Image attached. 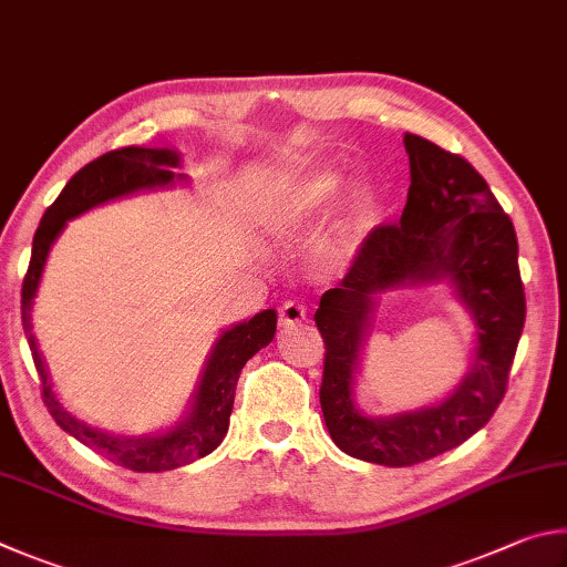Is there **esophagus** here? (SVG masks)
Segmentation results:
<instances>
[{
  "mask_svg": "<svg viewBox=\"0 0 567 567\" xmlns=\"http://www.w3.org/2000/svg\"><path fill=\"white\" fill-rule=\"evenodd\" d=\"M306 306L299 301H286L278 311V321H281V329H293V326H301L306 321Z\"/></svg>",
  "mask_w": 567,
  "mask_h": 567,
  "instance_id": "esophagus-1",
  "label": "esophagus"
}]
</instances>
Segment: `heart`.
Masks as SVG:
<instances>
[{
    "instance_id": "obj_1",
    "label": "heart",
    "mask_w": 567,
    "mask_h": 567,
    "mask_svg": "<svg viewBox=\"0 0 567 567\" xmlns=\"http://www.w3.org/2000/svg\"><path fill=\"white\" fill-rule=\"evenodd\" d=\"M343 188V174L336 166H313L296 174L281 188L276 204L268 214V224L281 234H296L309 228L321 218L329 206L339 198ZM375 216V194L371 186L359 184L346 196L339 218L323 241V258L333 266L351 261L359 251L365 231Z\"/></svg>"
}]
</instances>
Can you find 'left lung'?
<instances>
[{
	"mask_svg": "<svg viewBox=\"0 0 567 567\" xmlns=\"http://www.w3.org/2000/svg\"><path fill=\"white\" fill-rule=\"evenodd\" d=\"M411 186L399 224L365 236L351 271L321 296L313 321L326 346L321 411L333 443L353 458L403 468L455 449L498 409L525 323L518 238L485 178L429 138L405 134ZM449 277L480 329L472 371L429 410L371 420L352 385L374 296Z\"/></svg>",
	"mask_w": 567,
	"mask_h": 567,
	"instance_id": "8db88e82",
	"label": "left lung"
}]
</instances>
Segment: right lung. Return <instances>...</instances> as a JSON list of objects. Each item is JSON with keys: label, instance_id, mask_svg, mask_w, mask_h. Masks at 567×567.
I'll list each match as a JSON object with an SVG mask.
<instances>
[{"label": "right lung", "instance_id": "add662e5", "mask_svg": "<svg viewBox=\"0 0 567 567\" xmlns=\"http://www.w3.org/2000/svg\"><path fill=\"white\" fill-rule=\"evenodd\" d=\"M174 166H178V154L168 152V148L124 146L102 154L84 168H79L62 188V194L56 196V202L47 208L42 221H39L32 241V258H29V268L22 284V326L37 365L39 383H42V399L52 419L59 429L74 435L79 443L89 445L92 451L102 453L104 458L136 473L174 471L178 465L194 463L196 458H204V455L218 449V443L224 441L228 431V415H231L234 409L238 373H241L246 361L254 353L274 341L276 311L266 309L256 313L254 319L236 323L234 329L218 336L214 351L206 361L202 383L196 389L192 413L166 433L142 435V439H126V435H112L89 429L86 423L76 421L72 413L64 411V405L56 401L52 391V383H49L47 365L32 333V321H29L32 316H29V311H32V301L37 296L39 278H42L44 271L49 248H52L54 238L62 234L69 218L118 196L144 192V188L174 186L176 178H184V174L172 172Z\"/></svg>", "mask_w": 567, "mask_h": 567}]
</instances>
